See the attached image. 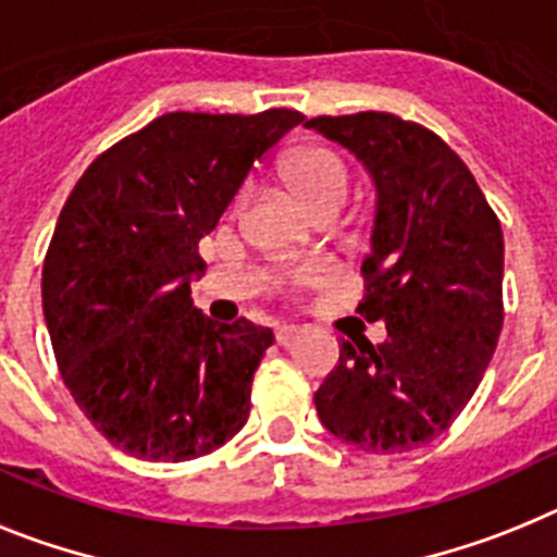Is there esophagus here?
<instances>
[{
    "label": "esophagus",
    "instance_id": "1",
    "mask_svg": "<svg viewBox=\"0 0 557 557\" xmlns=\"http://www.w3.org/2000/svg\"><path fill=\"white\" fill-rule=\"evenodd\" d=\"M299 327L297 325H277L274 327V336H277L280 345H292V342H297L299 338Z\"/></svg>",
    "mask_w": 557,
    "mask_h": 557
}]
</instances>
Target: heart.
Wrapping results in <instances>:
<instances>
[{
  "label": "heart",
  "instance_id": "b5f03b06",
  "mask_svg": "<svg viewBox=\"0 0 557 557\" xmlns=\"http://www.w3.org/2000/svg\"><path fill=\"white\" fill-rule=\"evenodd\" d=\"M285 187L292 190L299 205L306 207L311 215L327 210H342L347 205L352 190V176L350 168L336 151L331 148H308L292 157L283 168ZM246 201V190L238 196V207ZM325 272V265H308L292 274L294 283H306L313 280L317 274Z\"/></svg>",
  "mask_w": 557,
  "mask_h": 557
}]
</instances>
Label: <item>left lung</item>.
<instances>
[{"label": "left lung", "mask_w": 557, "mask_h": 557, "mask_svg": "<svg viewBox=\"0 0 557 557\" xmlns=\"http://www.w3.org/2000/svg\"><path fill=\"white\" fill-rule=\"evenodd\" d=\"M306 128L364 162L375 182L359 313L386 338L338 345L313 395L322 425L367 454H404L454 423L502 333L505 240L466 162L434 132L386 111L313 117Z\"/></svg>", "instance_id": "obj_1"}]
</instances>
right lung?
Segmentation results:
<instances>
[{
  "label": "right lung",
  "instance_id": "right-lung-1",
  "mask_svg": "<svg viewBox=\"0 0 557 557\" xmlns=\"http://www.w3.org/2000/svg\"><path fill=\"white\" fill-rule=\"evenodd\" d=\"M171 111L120 139L77 178L41 274L58 370L111 446L153 462L224 446L249 418L272 327L219 325L193 308L210 235L258 159L302 123Z\"/></svg>",
  "mask_w": 557,
  "mask_h": 557
}]
</instances>
